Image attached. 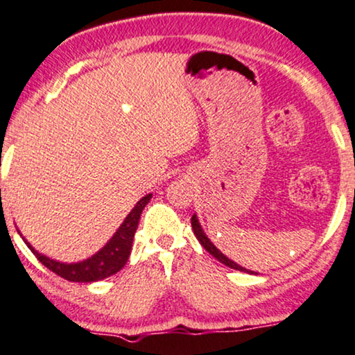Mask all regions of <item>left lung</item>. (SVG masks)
<instances>
[{
	"mask_svg": "<svg viewBox=\"0 0 355 355\" xmlns=\"http://www.w3.org/2000/svg\"><path fill=\"white\" fill-rule=\"evenodd\" d=\"M191 224H192V230H194V235L196 237H198V240L200 242V245H202V247L205 248V250H207L209 253H211L212 257H216L218 261H220V263H224L225 266H230V268H234V270H239V271H247V273H253V271H248L247 268H243V266H240V265H237L235 263V261H232L230 258H227L224 253H222L220 250H218V248L216 247V245H214L211 240H209L207 237H205V234H204V230H202V227L199 225V220H198V217H196V214L194 216L191 217Z\"/></svg>",
	"mask_w": 355,
	"mask_h": 355,
	"instance_id": "1",
	"label": "left lung"
}]
</instances>
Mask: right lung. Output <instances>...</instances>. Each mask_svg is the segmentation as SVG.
I'll return each instance as SVG.
<instances>
[{"mask_svg": "<svg viewBox=\"0 0 355 355\" xmlns=\"http://www.w3.org/2000/svg\"><path fill=\"white\" fill-rule=\"evenodd\" d=\"M150 199L151 194L139 199L137 205L133 207V211L126 216L123 224L120 225V229L110 239V242L105 245L102 250L95 253L94 257L87 258L84 261H78V263H60V261L52 260L49 257L41 255L26 240L24 242L31 248V252L36 255L37 260L46 268H49L55 275H59L60 278L77 283L98 282V279L112 277V275H115L116 271H120L125 266L126 260L130 257L131 245H133V237L135 232H137L139 216H141L144 205L150 202Z\"/></svg>", "mask_w": 355, "mask_h": 355, "instance_id": "add662e5", "label": "right lung"}]
</instances>
